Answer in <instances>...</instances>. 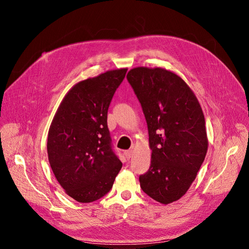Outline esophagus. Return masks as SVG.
I'll return each instance as SVG.
<instances>
[{"label": "esophagus", "mask_w": 249, "mask_h": 249, "mask_svg": "<svg viewBox=\"0 0 249 249\" xmlns=\"http://www.w3.org/2000/svg\"><path fill=\"white\" fill-rule=\"evenodd\" d=\"M132 155H133V152H132V150H125V152H124V156H125V158H126L127 160L130 159V158L132 157Z\"/></svg>", "instance_id": "1"}]
</instances>
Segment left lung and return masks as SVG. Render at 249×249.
Masks as SVG:
<instances>
[{"instance_id": "8db88e82", "label": "left lung", "mask_w": 249, "mask_h": 249, "mask_svg": "<svg viewBox=\"0 0 249 249\" xmlns=\"http://www.w3.org/2000/svg\"><path fill=\"white\" fill-rule=\"evenodd\" d=\"M126 79L141 104L152 149L140 187L149 197L168 205L188 191L205 160V116L191 88L175 72L141 66L127 72Z\"/></svg>"}]
</instances>
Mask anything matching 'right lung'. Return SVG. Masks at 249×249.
<instances>
[{"label":"right lung","instance_id":"1","mask_svg":"<svg viewBox=\"0 0 249 249\" xmlns=\"http://www.w3.org/2000/svg\"><path fill=\"white\" fill-rule=\"evenodd\" d=\"M127 69L77 83L56 112L48 135L51 168L66 194L79 202L106 195L123 167L107 125L109 105Z\"/></svg>","mask_w":249,"mask_h":249}]
</instances>
